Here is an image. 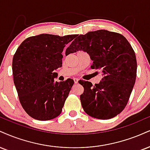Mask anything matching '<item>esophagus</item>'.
I'll list each match as a JSON object with an SVG mask.
<instances>
[{
    "mask_svg": "<svg viewBox=\"0 0 150 150\" xmlns=\"http://www.w3.org/2000/svg\"><path fill=\"white\" fill-rule=\"evenodd\" d=\"M73 80H74V82H75V84H77V83H78V82H79V79H77V78H74Z\"/></svg>",
    "mask_w": 150,
    "mask_h": 150,
    "instance_id": "esophagus-1",
    "label": "esophagus"
}]
</instances>
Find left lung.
<instances>
[{
  "label": "left lung",
  "instance_id": "1",
  "mask_svg": "<svg viewBox=\"0 0 150 150\" xmlns=\"http://www.w3.org/2000/svg\"><path fill=\"white\" fill-rule=\"evenodd\" d=\"M79 50L89 54L92 69H100L104 77L99 84L80 81L84 92L80 100L89 116L109 120L122 112L136 82L135 52L122 34L98 30L80 35L66 49V55Z\"/></svg>",
  "mask_w": 150,
  "mask_h": 150
}]
</instances>
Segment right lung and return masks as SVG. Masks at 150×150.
<instances>
[{
    "label": "right lung",
    "instance_id": "obj_1",
    "mask_svg": "<svg viewBox=\"0 0 150 150\" xmlns=\"http://www.w3.org/2000/svg\"><path fill=\"white\" fill-rule=\"evenodd\" d=\"M77 36L40 34L17 48L12 59L14 83L21 106L32 118L47 121L61 114L74 81L54 82V71L62 66L64 47Z\"/></svg>",
    "mask_w": 150,
    "mask_h": 150
}]
</instances>
